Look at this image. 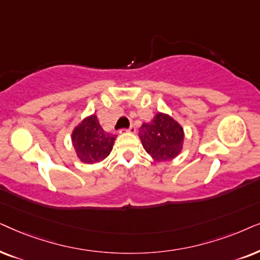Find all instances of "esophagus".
I'll use <instances>...</instances> for the list:
<instances>
[{
  "mask_svg": "<svg viewBox=\"0 0 260 260\" xmlns=\"http://www.w3.org/2000/svg\"><path fill=\"white\" fill-rule=\"evenodd\" d=\"M123 132H128V133H136V128H134L133 126H131L128 129H121L119 133H123Z\"/></svg>",
  "mask_w": 260,
  "mask_h": 260,
  "instance_id": "1",
  "label": "esophagus"
}]
</instances>
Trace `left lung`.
Returning a JSON list of instances; mask_svg holds the SVG:
<instances>
[{"instance_id":"8db88e82","label":"left lung","mask_w":260,"mask_h":260,"mask_svg":"<svg viewBox=\"0 0 260 260\" xmlns=\"http://www.w3.org/2000/svg\"><path fill=\"white\" fill-rule=\"evenodd\" d=\"M139 139L145 151L155 162L169 161L178 157L184 144V129L174 117L157 113L150 122L139 129Z\"/></svg>"}]
</instances>
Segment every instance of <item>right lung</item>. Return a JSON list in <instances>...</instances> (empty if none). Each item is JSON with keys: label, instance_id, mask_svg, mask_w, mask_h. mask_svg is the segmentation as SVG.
I'll return each instance as SVG.
<instances>
[{"label": "right lung", "instance_id": "right-lung-1", "mask_svg": "<svg viewBox=\"0 0 260 260\" xmlns=\"http://www.w3.org/2000/svg\"><path fill=\"white\" fill-rule=\"evenodd\" d=\"M116 136L106 132L92 114L83 119L71 133V143L77 158L84 164H96L110 154Z\"/></svg>", "mask_w": 260, "mask_h": 260}]
</instances>
